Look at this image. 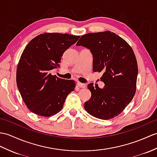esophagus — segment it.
Returning <instances> with one entry per match:
<instances>
[{"label":"esophagus","instance_id":"1","mask_svg":"<svg viewBox=\"0 0 157 157\" xmlns=\"http://www.w3.org/2000/svg\"><path fill=\"white\" fill-rule=\"evenodd\" d=\"M77 85L79 87H86V85L84 84V83H82L80 82H77Z\"/></svg>","mask_w":157,"mask_h":157}]
</instances>
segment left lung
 I'll return each instance as SVG.
<instances>
[{"mask_svg": "<svg viewBox=\"0 0 157 157\" xmlns=\"http://www.w3.org/2000/svg\"><path fill=\"white\" fill-rule=\"evenodd\" d=\"M90 49L93 71L102 72L103 89L91 83L87 88L92 96L84 104L90 115L101 120L118 116L136 93L138 64L132 47L111 31L91 33L82 35L77 43Z\"/></svg>", "mask_w": 157, "mask_h": 157, "instance_id": "1", "label": "left lung"}]
</instances>
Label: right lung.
Here are the masks:
<instances>
[{
    "mask_svg": "<svg viewBox=\"0 0 157 157\" xmlns=\"http://www.w3.org/2000/svg\"><path fill=\"white\" fill-rule=\"evenodd\" d=\"M80 36L59 33H44L25 47L17 68V85L28 109L34 114L48 117L61 111L70 92L74 80L52 75L59 67L61 57Z\"/></svg>",
    "mask_w": 157,
    "mask_h": 157,
    "instance_id": "1",
    "label": "right lung"
}]
</instances>
